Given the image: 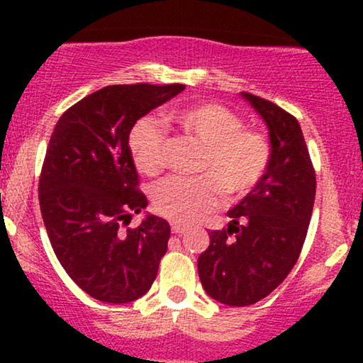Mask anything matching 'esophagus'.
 <instances>
[{"label": "esophagus", "mask_w": 363, "mask_h": 363, "mask_svg": "<svg viewBox=\"0 0 363 363\" xmlns=\"http://www.w3.org/2000/svg\"><path fill=\"white\" fill-rule=\"evenodd\" d=\"M184 232H186V228L182 227V225L172 223V234H176V235H181V234H184Z\"/></svg>", "instance_id": "obj_1"}]
</instances>
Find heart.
I'll use <instances>...</instances> for the list:
<instances>
[{"mask_svg": "<svg viewBox=\"0 0 363 363\" xmlns=\"http://www.w3.org/2000/svg\"><path fill=\"white\" fill-rule=\"evenodd\" d=\"M187 136L206 145L194 179L172 177L155 186V211L174 223H194L228 199L247 196L261 182L272 160V147L262 133L244 128V121L228 107L199 102L170 114ZM169 136L155 121L143 119L129 135V152L145 176H158L167 165Z\"/></svg>", "mask_w": 363, "mask_h": 363, "instance_id": "obj_1", "label": "heart"}]
</instances>
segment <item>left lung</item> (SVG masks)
Masks as SVG:
<instances>
[{
  "mask_svg": "<svg viewBox=\"0 0 363 363\" xmlns=\"http://www.w3.org/2000/svg\"><path fill=\"white\" fill-rule=\"evenodd\" d=\"M242 97L269 129L272 160L198 257L203 289L232 307L259 302L285 280L301 256L315 198V170L298 121L266 99L249 91Z\"/></svg>",
  "mask_w": 363,
  "mask_h": 363,
  "instance_id": "obj_1",
  "label": "left lung"
}]
</instances>
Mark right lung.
Instances as JSON below:
<instances>
[{"mask_svg":"<svg viewBox=\"0 0 363 363\" xmlns=\"http://www.w3.org/2000/svg\"><path fill=\"white\" fill-rule=\"evenodd\" d=\"M186 86L109 85L62 112L49 140L39 179L40 213L54 254L90 297L128 303L143 297L167 252L170 227L147 215L129 152L136 121Z\"/></svg>","mask_w":363,"mask_h":363,"instance_id":"obj_1","label":"right lung"}]
</instances>
